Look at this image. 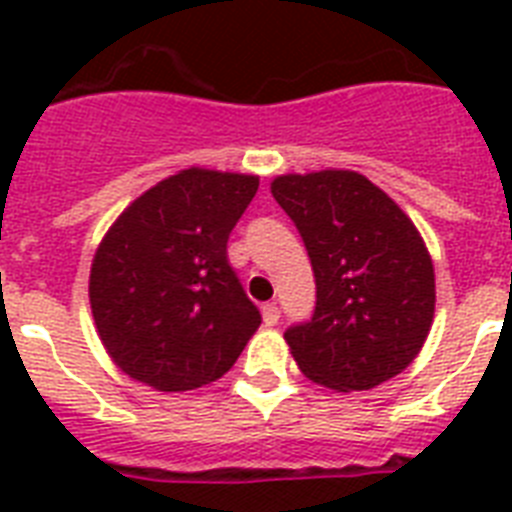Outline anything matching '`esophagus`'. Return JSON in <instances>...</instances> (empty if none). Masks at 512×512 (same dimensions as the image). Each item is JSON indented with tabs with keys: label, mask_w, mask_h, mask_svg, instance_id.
<instances>
[{
	"label": "esophagus",
	"mask_w": 512,
	"mask_h": 512,
	"mask_svg": "<svg viewBox=\"0 0 512 512\" xmlns=\"http://www.w3.org/2000/svg\"><path fill=\"white\" fill-rule=\"evenodd\" d=\"M263 321H265V327H276V324H279V305L265 303L263 305Z\"/></svg>",
	"instance_id": "34e87169"
}]
</instances>
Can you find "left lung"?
<instances>
[{
	"instance_id": "left-lung-1",
	"label": "left lung",
	"mask_w": 512,
	"mask_h": 512,
	"mask_svg": "<svg viewBox=\"0 0 512 512\" xmlns=\"http://www.w3.org/2000/svg\"><path fill=\"white\" fill-rule=\"evenodd\" d=\"M271 193L303 236L316 276L311 321L284 332L300 372L337 393L404 372L436 311L433 260L404 209L350 170L279 175Z\"/></svg>"
}]
</instances>
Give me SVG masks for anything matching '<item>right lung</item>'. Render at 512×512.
I'll return each mask as SVG.
<instances>
[{"mask_svg": "<svg viewBox=\"0 0 512 512\" xmlns=\"http://www.w3.org/2000/svg\"><path fill=\"white\" fill-rule=\"evenodd\" d=\"M257 175L180 170L132 201L90 271L95 329L114 364L162 393L220 380L260 327L228 263Z\"/></svg>", "mask_w": 512, "mask_h": 512, "instance_id": "add662e5", "label": "right lung"}]
</instances>
